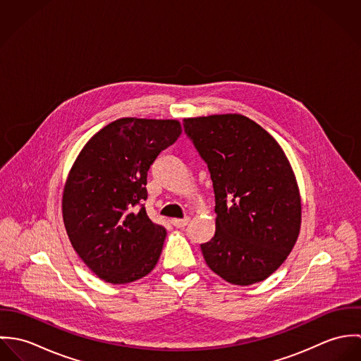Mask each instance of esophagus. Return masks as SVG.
Segmentation results:
<instances>
[{
  "label": "esophagus",
  "instance_id": "1",
  "mask_svg": "<svg viewBox=\"0 0 361 361\" xmlns=\"http://www.w3.org/2000/svg\"><path fill=\"white\" fill-rule=\"evenodd\" d=\"M189 216H186V218H182V219H179V218H173V219H171V224L175 226V228H185L188 224H189Z\"/></svg>",
  "mask_w": 361,
  "mask_h": 361
}]
</instances>
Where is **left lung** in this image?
<instances>
[{
	"label": "left lung",
	"mask_w": 361,
	"mask_h": 361,
	"mask_svg": "<svg viewBox=\"0 0 361 361\" xmlns=\"http://www.w3.org/2000/svg\"><path fill=\"white\" fill-rule=\"evenodd\" d=\"M183 128L207 164L215 196V233L200 245L207 265L233 285L264 281L300 231V196L286 155L239 114L188 118Z\"/></svg>",
	"instance_id": "obj_1"
}]
</instances>
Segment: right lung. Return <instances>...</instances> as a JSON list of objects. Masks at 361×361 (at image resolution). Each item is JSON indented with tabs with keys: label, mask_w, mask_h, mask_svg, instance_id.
<instances>
[{
	"label": "right lung",
	"mask_w": 361,
	"mask_h": 361,
	"mask_svg": "<svg viewBox=\"0 0 361 361\" xmlns=\"http://www.w3.org/2000/svg\"><path fill=\"white\" fill-rule=\"evenodd\" d=\"M180 133L175 119L122 118L96 133L75 161L63 224L75 252L105 282H133L154 268L166 232L145 208L147 173Z\"/></svg>",
	"instance_id": "obj_1"
}]
</instances>
